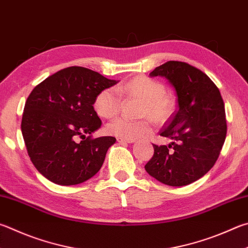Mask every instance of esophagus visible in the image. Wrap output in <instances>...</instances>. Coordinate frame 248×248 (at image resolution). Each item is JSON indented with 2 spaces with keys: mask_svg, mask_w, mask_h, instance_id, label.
Returning <instances> with one entry per match:
<instances>
[{
  "mask_svg": "<svg viewBox=\"0 0 248 248\" xmlns=\"http://www.w3.org/2000/svg\"><path fill=\"white\" fill-rule=\"evenodd\" d=\"M117 142L118 143H133L134 139H124V138H117Z\"/></svg>",
  "mask_w": 248,
  "mask_h": 248,
  "instance_id": "obj_1",
  "label": "esophagus"
}]
</instances>
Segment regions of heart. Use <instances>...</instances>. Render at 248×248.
<instances>
[{
  "mask_svg": "<svg viewBox=\"0 0 248 248\" xmlns=\"http://www.w3.org/2000/svg\"><path fill=\"white\" fill-rule=\"evenodd\" d=\"M121 94L143 100L140 116L148 117L156 124H164L173 114L174 101L166 94L165 85L159 81L140 76L118 88H105L94 100V109L103 118L109 119L118 115L121 107ZM130 120L119 117L107 125V131L112 136L136 139L151 131V120Z\"/></svg>",
  "mask_w": 248,
  "mask_h": 248,
  "instance_id": "1",
  "label": "heart"
}]
</instances>
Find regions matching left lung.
<instances>
[{"label": "left lung", "instance_id": "left-lung-1", "mask_svg": "<svg viewBox=\"0 0 248 248\" xmlns=\"http://www.w3.org/2000/svg\"><path fill=\"white\" fill-rule=\"evenodd\" d=\"M150 76L169 81L177 93L178 109L160 131L172 142L153 144L154 155L145 170L167 186H187L214 167L223 146L227 121L221 94L208 76L184 62L169 61Z\"/></svg>", "mask_w": 248, "mask_h": 248}]
</instances>
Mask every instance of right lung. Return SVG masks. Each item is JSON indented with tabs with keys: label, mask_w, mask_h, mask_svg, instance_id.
<instances>
[{
	"label": "right lung",
	"mask_w": 248,
	"mask_h": 248,
	"mask_svg": "<svg viewBox=\"0 0 248 248\" xmlns=\"http://www.w3.org/2000/svg\"><path fill=\"white\" fill-rule=\"evenodd\" d=\"M117 82L96 71L73 66L49 76L30 93L21 132L31 161L49 181L75 186L101 169L116 139L91 138L102 124L93 104L103 89Z\"/></svg>",
	"instance_id": "obj_1"
}]
</instances>
